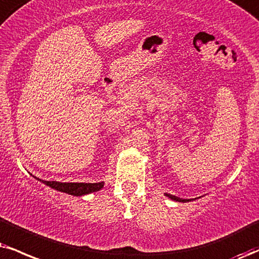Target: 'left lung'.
<instances>
[{"label":"left lung","mask_w":259,"mask_h":259,"mask_svg":"<svg viewBox=\"0 0 259 259\" xmlns=\"http://www.w3.org/2000/svg\"><path fill=\"white\" fill-rule=\"evenodd\" d=\"M167 196L170 198V199H173V200H177V202H183V203H186V202H190L191 199H181V198H178V197H175V196H171V194H167Z\"/></svg>","instance_id":"left-lung-1"}]
</instances>
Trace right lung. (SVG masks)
<instances>
[{
    "mask_svg": "<svg viewBox=\"0 0 259 259\" xmlns=\"http://www.w3.org/2000/svg\"><path fill=\"white\" fill-rule=\"evenodd\" d=\"M36 178V177H34ZM38 179V178H36ZM38 180L46 184L47 186L55 188L61 192L73 194V196H82V194H88L91 192L101 190L103 187L104 183H95V184H85V183H57V181H46V180Z\"/></svg>",
    "mask_w": 259,
    "mask_h": 259,
    "instance_id": "right-lung-1",
    "label": "right lung"
}]
</instances>
